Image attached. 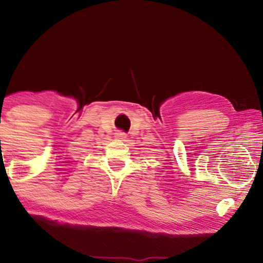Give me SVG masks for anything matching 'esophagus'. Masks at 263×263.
Returning <instances> with one entry per match:
<instances>
[{"label":"esophagus","instance_id":"obj_1","mask_svg":"<svg viewBox=\"0 0 263 263\" xmlns=\"http://www.w3.org/2000/svg\"><path fill=\"white\" fill-rule=\"evenodd\" d=\"M116 137H117V139H121V140L126 139V135L124 132H117L116 133Z\"/></svg>","mask_w":263,"mask_h":263}]
</instances>
